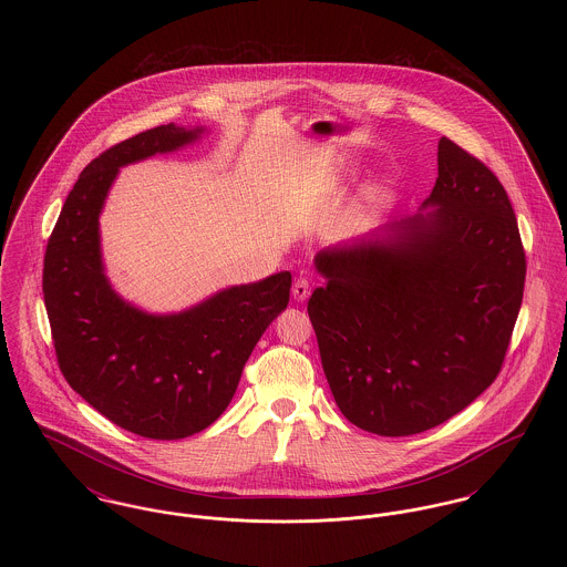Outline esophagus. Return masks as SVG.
<instances>
[{"label":"esophagus","instance_id":"1","mask_svg":"<svg viewBox=\"0 0 567 567\" xmlns=\"http://www.w3.org/2000/svg\"><path fill=\"white\" fill-rule=\"evenodd\" d=\"M291 291H293V299H296V301H306L308 296H310V282H308V278H297Z\"/></svg>","mask_w":567,"mask_h":567}]
</instances>
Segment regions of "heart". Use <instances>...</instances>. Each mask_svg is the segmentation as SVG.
Listing matches in <instances>:
<instances>
[{"label":"heart","instance_id":"b5f03b06","mask_svg":"<svg viewBox=\"0 0 567 567\" xmlns=\"http://www.w3.org/2000/svg\"><path fill=\"white\" fill-rule=\"evenodd\" d=\"M389 199H391V185H389V183H380L377 189L368 195V202H370L372 206H382V204L389 202Z\"/></svg>","mask_w":567,"mask_h":567}]
</instances>
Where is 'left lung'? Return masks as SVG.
I'll return each mask as SVG.
<instances>
[{
  "label": "left lung",
  "mask_w": 567,
  "mask_h": 567,
  "mask_svg": "<svg viewBox=\"0 0 567 567\" xmlns=\"http://www.w3.org/2000/svg\"><path fill=\"white\" fill-rule=\"evenodd\" d=\"M308 301L333 400L352 425L398 437L472 404L502 370L525 250L497 176L449 137L419 213L323 248Z\"/></svg>",
  "instance_id": "obj_1"
}]
</instances>
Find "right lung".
<instances>
[{
  "instance_id": "right-lung-1",
  "label": "right lung",
  "mask_w": 567,
  "mask_h": 567,
  "mask_svg": "<svg viewBox=\"0 0 567 567\" xmlns=\"http://www.w3.org/2000/svg\"><path fill=\"white\" fill-rule=\"evenodd\" d=\"M204 132L169 123L89 163L44 255L42 291L63 377L114 425L153 440H181L213 425L259 338L289 303L291 271L220 289L169 315L137 308L106 276L100 216L118 169L181 151Z\"/></svg>"
}]
</instances>
